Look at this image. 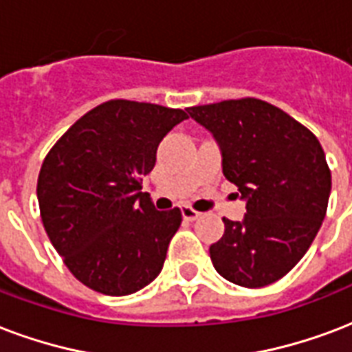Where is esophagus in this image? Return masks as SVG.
Returning <instances> with one entry per match:
<instances>
[{"instance_id": "1", "label": "esophagus", "mask_w": 352, "mask_h": 352, "mask_svg": "<svg viewBox=\"0 0 352 352\" xmlns=\"http://www.w3.org/2000/svg\"><path fill=\"white\" fill-rule=\"evenodd\" d=\"M181 212H182V218L188 219V221H194V219H197V218H199V216H201V212L194 210L192 206H188V205L182 206Z\"/></svg>"}]
</instances>
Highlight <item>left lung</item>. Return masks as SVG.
<instances>
[{"label":"left lung","instance_id":"obj_1","mask_svg":"<svg viewBox=\"0 0 352 352\" xmlns=\"http://www.w3.org/2000/svg\"><path fill=\"white\" fill-rule=\"evenodd\" d=\"M188 114L214 134L223 175L248 203L243 221L223 218L212 264L243 288L277 283L305 256L325 218L331 170L323 147L312 131L262 99L199 104Z\"/></svg>","mask_w":352,"mask_h":352}]
</instances>
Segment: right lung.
Segmentation results:
<instances>
[{"instance_id":"1","label":"right lung","mask_w":352,"mask_h":352,"mask_svg":"<svg viewBox=\"0 0 352 352\" xmlns=\"http://www.w3.org/2000/svg\"><path fill=\"white\" fill-rule=\"evenodd\" d=\"M186 118L181 109L111 99L45 155L36 184L42 223L72 275L94 292L134 294L162 270L182 214L157 210L142 192V175Z\"/></svg>"}]
</instances>
